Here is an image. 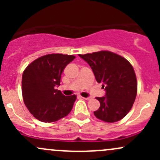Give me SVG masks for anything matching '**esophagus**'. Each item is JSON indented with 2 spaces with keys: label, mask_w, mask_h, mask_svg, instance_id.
Here are the masks:
<instances>
[{
  "label": "esophagus",
  "mask_w": 160,
  "mask_h": 160,
  "mask_svg": "<svg viewBox=\"0 0 160 160\" xmlns=\"http://www.w3.org/2000/svg\"><path fill=\"white\" fill-rule=\"evenodd\" d=\"M80 98H83V99L84 100H87V101H88V100H90V97H88V98H83V97H80Z\"/></svg>",
  "instance_id": "esophagus-1"
}]
</instances>
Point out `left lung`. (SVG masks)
<instances>
[{
	"mask_svg": "<svg viewBox=\"0 0 160 160\" xmlns=\"http://www.w3.org/2000/svg\"><path fill=\"white\" fill-rule=\"evenodd\" d=\"M93 70L98 83H102L105 96L97 98L100 108L93 112L100 120L115 122L132 108L137 94V80L130 62L109 51L79 55Z\"/></svg>",
	"mask_w": 160,
	"mask_h": 160,
	"instance_id": "1",
	"label": "left lung"
}]
</instances>
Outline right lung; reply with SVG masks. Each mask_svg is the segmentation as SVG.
I'll return each mask as SVG.
<instances>
[{
    "label": "right lung",
    "instance_id": "1",
    "mask_svg": "<svg viewBox=\"0 0 160 160\" xmlns=\"http://www.w3.org/2000/svg\"><path fill=\"white\" fill-rule=\"evenodd\" d=\"M75 59L72 55L49 54L38 58L22 75V96L31 114L42 122H53L66 117L72 108L76 95L67 96L56 89L62 72Z\"/></svg>",
    "mask_w": 160,
    "mask_h": 160
}]
</instances>
